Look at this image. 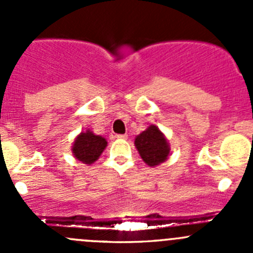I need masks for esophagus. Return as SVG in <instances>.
Here are the masks:
<instances>
[{
  "label": "esophagus",
  "mask_w": 253,
  "mask_h": 253,
  "mask_svg": "<svg viewBox=\"0 0 253 253\" xmlns=\"http://www.w3.org/2000/svg\"><path fill=\"white\" fill-rule=\"evenodd\" d=\"M116 137L117 139H127L128 138V136H127V134H116Z\"/></svg>",
  "instance_id": "obj_1"
}]
</instances>
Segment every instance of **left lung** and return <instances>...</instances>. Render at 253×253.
<instances>
[{"mask_svg":"<svg viewBox=\"0 0 253 253\" xmlns=\"http://www.w3.org/2000/svg\"><path fill=\"white\" fill-rule=\"evenodd\" d=\"M134 145L143 162L150 168H155L167 162L170 155L169 142L155 125H150L145 131L136 136Z\"/></svg>","mask_w":253,"mask_h":253,"instance_id":"left-lung-1","label":"left lung"}]
</instances>
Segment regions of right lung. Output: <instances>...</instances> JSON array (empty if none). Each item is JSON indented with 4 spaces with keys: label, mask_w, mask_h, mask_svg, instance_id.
Here are the masks:
<instances>
[{
    "label": "right lung",
    "mask_w": 253,
    "mask_h": 253,
    "mask_svg": "<svg viewBox=\"0 0 253 253\" xmlns=\"http://www.w3.org/2000/svg\"><path fill=\"white\" fill-rule=\"evenodd\" d=\"M108 145L104 137L98 136L90 129L81 132L73 142L72 154L78 162L90 165L95 163Z\"/></svg>",
    "instance_id": "obj_1"
}]
</instances>
